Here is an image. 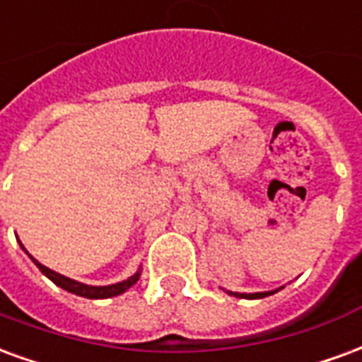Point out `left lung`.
<instances>
[{"label": "left lung", "mask_w": 362, "mask_h": 362, "mask_svg": "<svg viewBox=\"0 0 362 362\" xmlns=\"http://www.w3.org/2000/svg\"><path fill=\"white\" fill-rule=\"evenodd\" d=\"M275 291H267V293H252V295H246V293H230L228 291V295H235V296H240V298H264V296H269L273 295Z\"/></svg>", "instance_id": "8db88e82"}]
</instances>
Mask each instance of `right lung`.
<instances>
[{
	"label": "right lung",
	"instance_id": "right-lung-1",
	"mask_svg": "<svg viewBox=\"0 0 362 362\" xmlns=\"http://www.w3.org/2000/svg\"><path fill=\"white\" fill-rule=\"evenodd\" d=\"M21 246H23V244H21ZM30 259H33V262L36 264V267H38V269H40L48 279L54 281L58 287L66 288V291L74 293V295L85 296V298H110V296H118L122 295V293H126L127 288L132 287V285H135L137 279H139V272H137L135 275H132L129 279L122 281V283H116V285H108V287H90V285H83V283H79V281H74V279H69V277L59 275V273L52 272V269H48L46 266H42L38 259L33 258V256H30Z\"/></svg>",
	"mask_w": 362,
	"mask_h": 362
}]
</instances>
